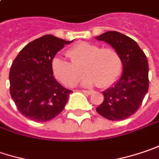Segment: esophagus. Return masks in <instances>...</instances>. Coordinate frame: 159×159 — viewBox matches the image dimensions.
<instances>
[{"label": "esophagus", "mask_w": 159, "mask_h": 159, "mask_svg": "<svg viewBox=\"0 0 159 159\" xmlns=\"http://www.w3.org/2000/svg\"><path fill=\"white\" fill-rule=\"evenodd\" d=\"M83 93H85V94H87V95H91V94H92L93 92V91H87V90H83Z\"/></svg>", "instance_id": "1"}]
</instances>
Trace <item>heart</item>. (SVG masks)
<instances>
[{
	"mask_svg": "<svg viewBox=\"0 0 159 159\" xmlns=\"http://www.w3.org/2000/svg\"><path fill=\"white\" fill-rule=\"evenodd\" d=\"M66 55L71 61L59 56L52 60L54 76L66 86L76 84L82 68L87 75L81 80L84 86L98 84L100 88H107L114 84L122 74V59L112 48L101 49L98 45L83 42L70 48Z\"/></svg>",
	"mask_w": 159,
	"mask_h": 159,
	"instance_id": "b5f03b06",
	"label": "heart"
}]
</instances>
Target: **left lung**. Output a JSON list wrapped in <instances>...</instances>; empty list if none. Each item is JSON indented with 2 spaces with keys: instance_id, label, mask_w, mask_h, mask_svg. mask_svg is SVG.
Masks as SVG:
<instances>
[{
  "instance_id": "left-lung-1",
  "label": "left lung",
  "mask_w": 159,
  "mask_h": 159,
  "mask_svg": "<svg viewBox=\"0 0 159 159\" xmlns=\"http://www.w3.org/2000/svg\"><path fill=\"white\" fill-rule=\"evenodd\" d=\"M96 39L111 45L123 62L121 77L102 93L104 100L96 110L108 120L125 119L138 110L148 93V59L134 40L119 32H106Z\"/></svg>"
}]
</instances>
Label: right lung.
I'll return each mask as SVG.
<instances>
[{"label":"right lung","mask_w":159,"mask_h":159,"mask_svg":"<svg viewBox=\"0 0 159 159\" xmlns=\"http://www.w3.org/2000/svg\"><path fill=\"white\" fill-rule=\"evenodd\" d=\"M72 42L46 34L25 45L12 62L11 98L26 118L46 122L64 109L72 91L54 78L52 60L64 45Z\"/></svg>","instance_id":"add662e5"}]
</instances>
